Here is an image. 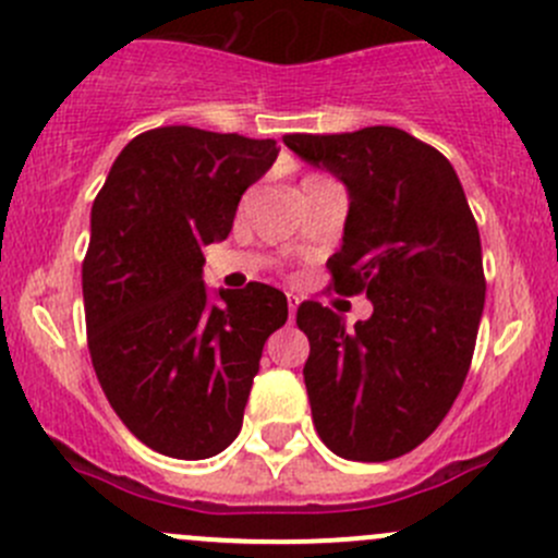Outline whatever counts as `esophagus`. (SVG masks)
Returning <instances> with one entry per match:
<instances>
[{
  "instance_id": "obj_1",
  "label": "esophagus",
  "mask_w": 558,
  "mask_h": 558,
  "mask_svg": "<svg viewBox=\"0 0 558 558\" xmlns=\"http://www.w3.org/2000/svg\"><path fill=\"white\" fill-rule=\"evenodd\" d=\"M296 307H300V300H296L294 294H289V315H291V318L296 315Z\"/></svg>"
}]
</instances>
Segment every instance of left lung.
Listing matches in <instances>:
<instances>
[{
  "mask_svg": "<svg viewBox=\"0 0 558 558\" xmlns=\"http://www.w3.org/2000/svg\"><path fill=\"white\" fill-rule=\"evenodd\" d=\"M283 143L345 183V234L326 267L337 294L373 302L353 329L320 302L296 311L315 432L342 459H397L440 426L464 386L486 302L477 223L451 161L402 129Z\"/></svg>",
  "mask_w": 558,
  "mask_h": 558,
  "instance_id": "obj_1",
  "label": "left lung"
}]
</instances>
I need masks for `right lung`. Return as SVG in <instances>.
I'll return each mask as SVG.
<instances>
[{"label": "right lung", "instance_id": "1", "mask_svg": "<svg viewBox=\"0 0 558 558\" xmlns=\"http://www.w3.org/2000/svg\"><path fill=\"white\" fill-rule=\"evenodd\" d=\"M275 140L161 126L112 161L83 258L88 351L126 429L172 459H210L243 426L283 291L247 283L207 300L202 247L227 240L240 196L278 159Z\"/></svg>", "mask_w": 558, "mask_h": 558}]
</instances>
